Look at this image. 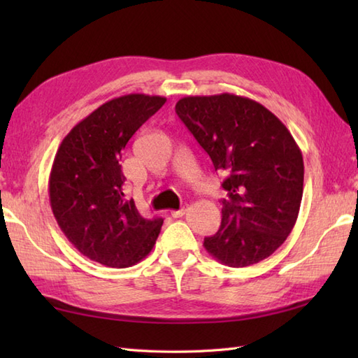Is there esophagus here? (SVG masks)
I'll return each mask as SVG.
<instances>
[{
    "label": "esophagus",
    "mask_w": 358,
    "mask_h": 358,
    "mask_svg": "<svg viewBox=\"0 0 358 358\" xmlns=\"http://www.w3.org/2000/svg\"><path fill=\"white\" fill-rule=\"evenodd\" d=\"M187 212V206L186 208H181V209H178V210H172L171 212V215L173 217V218H180V217H183L185 214Z\"/></svg>",
    "instance_id": "1"
}]
</instances>
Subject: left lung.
I'll use <instances>...</instances> for the list:
<instances>
[{"label":"left lung","mask_w":358,"mask_h":358,"mask_svg":"<svg viewBox=\"0 0 358 358\" xmlns=\"http://www.w3.org/2000/svg\"><path fill=\"white\" fill-rule=\"evenodd\" d=\"M175 112L223 172L222 226L203 246L217 262L245 268L272 255L299 217L305 164L287 127L250 98L185 96Z\"/></svg>","instance_id":"obj_1"}]
</instances>
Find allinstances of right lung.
Segmentation results:
<instances>
[{"label": "right lung", "instance_id": "obj_1", "mask_svg": "<svg viewBox=\"0 0 358 358\" xmlns=\"http://www.w3.org/2000/svg\"><path fill=\"white\" fill-rule=\"evenodd\" d=\"M164 96L129 94L101 104L59 144L49 175L50 208L80 252L109 268L134 266L154 248L163 218L140 215L126 200L121 154Z\"/></svg>", "mask_w": 358, "mask_h": 358}]
</instances>
